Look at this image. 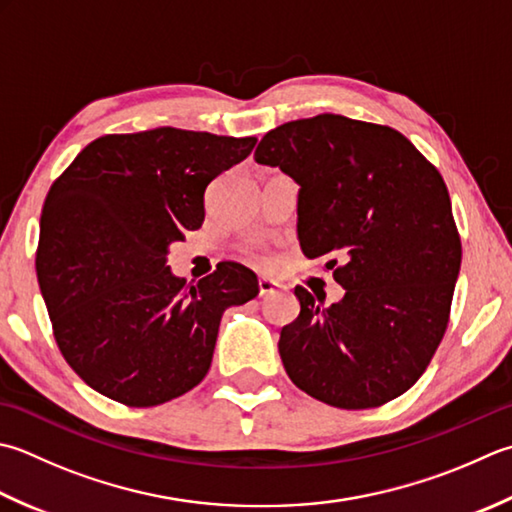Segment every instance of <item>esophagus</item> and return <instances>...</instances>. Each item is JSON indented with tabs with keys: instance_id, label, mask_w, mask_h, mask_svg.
Wrapping results in <instances>:
<instances>
[{
	"instance_id": "obj_1",
	"label": "esophagus",
	"mask_w": 512,
	"mask_h": 512,
	"mask_svg": "<svg viewBox=\"0 0 512 512\" xmlns=\"http://www.w3.org/2000/svg\"><path fill=\"white\" fill-rule=\"evenodd\" d=\"M282 290V286H279L277 282H273V279H259V297H273L275 293H279Z\"/></svg>"
}]
</instances>
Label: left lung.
<instances>
[{
  "instance_id": "1",
  "label": "left lung",
  "mask_w": 512,
  "mask_h": 512,
  "mask_svg": "<svg viewBox=\"0 0 512 512\" xmlns=\"http://www.w3.org/2000/svg\"><path fill=\"white\" fill-rule=\"evenodd\" d=\"M255 162L299 184V244L330 257L346 290L324 306L295 288L302 310L279 335L288 377L346 410L404 395L442 342L462 266L439 170L399 130L330 113L270 130Z\"/></svg>"
}]
</instances>
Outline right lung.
<instances>
[{
  "label": "right lung",
  "instance_id": "add662e5",
  "mask_svg": "<svg viewBox=\"0 0 512 512\" xmlns=\"http://www.w3.org/2000/svg\"><path fill=\"white\" fill-rule=\"evenodd\" d=\"M255 144L170 126L104 135L50 186L37 282L59 350L97 393L130 408L188 393L213 362L224 310L257 297L237 262L195 286L166 266L168 246L204 224L206 186Z\"/></svg>",
  "mask_w": 512,
  "mask_h": 512
}]
</instances>
